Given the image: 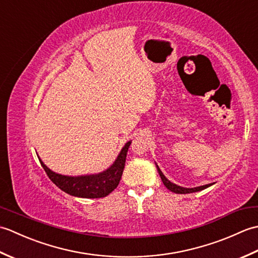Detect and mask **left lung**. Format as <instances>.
Instances as JSON below:
<instances>
[{
	"instance_id": "8db88e82",
	"label": "left lung",
	"mask_w": 258,
	"mask_h": 258,
	"mask_svg": "<svg viewBox=\"0 0 258 258\" xmlns=\"http://www.w3.org/2000/svg\"><path fill=\"white\" fill-rule=\"evenodd\" d=\"M156 165V168H157V172L158 174H160V176L162 178V182L163 184L166 186V188L169 189L171 191H173V193H176V194H189V193H195V191H200L202 189H205L207 187H210V186H212L214 183H211V184H206V185H202V186H197V187H191V188H188V187H183V186H179V185H176L172 183L171 180H168L165 175H164L162 173V171L160 169V167H158L157 164L155 163Z\"/></svg>"
}]
</instances>
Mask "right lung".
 <instances>
[{
    "label": "right lung",
    "instance_id": "1",
    "mask_svg": "<svg viewBox=\"0 0 258 258\" xmlns=\"http://www.w3.org/2000/svg\"><path fill=\"white\" fill-rule=\"evenodd\" d=\"M132 141H128L119 152L116 160L105 171L97 174L79 175V176H69L53 172L38 157L42 167L44 168L47 176L58 188L65 193L82 199H101L105 197L117 187L124 171L126 154Z\"/></svg>",
    "mask_w": 258,
    "mask_h": 258
}]
</instances>
